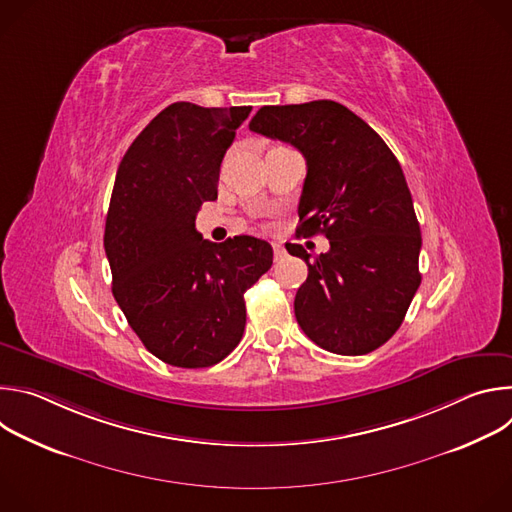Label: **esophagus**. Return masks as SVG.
Instances as JSON below:
<instances>
[{
    "label": "esophagus",
    "mask_w": 512,
    "mask_h": 512,
    "mask_svg": "<svg viewBox=\"0 0 512 512\" xmlns=\"http://www.w3.org/2000/svg\"><path fill=\"white\" fill-rule=\"evenodd\" d=\"M271 245H273V257H275V261H279V259L285 255V251H283L281 243H271Z\"/></svg>",
    "instance_id": "esophagus-1"
}]
</instances>
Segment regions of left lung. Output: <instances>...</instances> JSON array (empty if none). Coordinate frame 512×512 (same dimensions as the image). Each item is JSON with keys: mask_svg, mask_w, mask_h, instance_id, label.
Listing matches in <instances>:
<instances>
[{"mask_svg": "<svg viewBox=\"0 0 512 512\" xmlns=\"http://www.w3.org/2000/svg\"><path fill=\"white\" fill-rule=\"evenodd\" d=\"M249 129L291 143L308 174L298 237L322 233L294 310L306 336L334 354H367L401 326L421 283V231L403 170L381 135L336 101L261 107Z\"/></svg>", "mask_w": 512, "mask_h": 512, "instance_id": "left-lung-1", "label": "left lung"}]
</instances>
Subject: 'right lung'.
Instances as JSON below:
<instances>
[{"mask_svg":"<svg viewBox=\"0 0 512 512\" xmlns=\"http://www.w3.org/2000/svg\"><path fill=\"white\" fill-rule=\"evenodd\" d=\"M249 113L172 103L117 168L103 239L111 289L143 346L172 367H212L235 350L245 291L273 263L267 241L210 243L194 225L202 202L216 198L221 162Z\"/></svg>","mask_w":512,"mask_h":512,"instance_id":"add662e5","label":"right lung"}]
</instances>
